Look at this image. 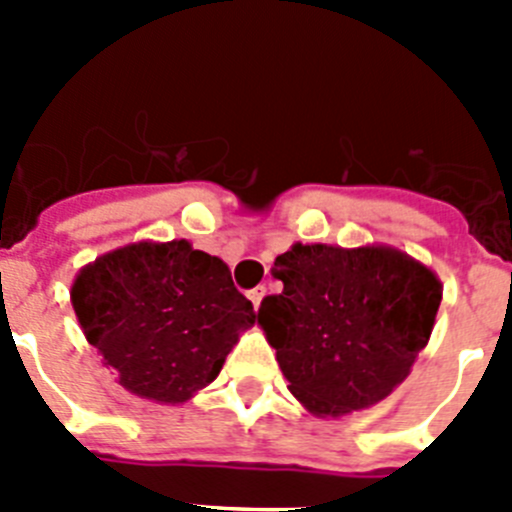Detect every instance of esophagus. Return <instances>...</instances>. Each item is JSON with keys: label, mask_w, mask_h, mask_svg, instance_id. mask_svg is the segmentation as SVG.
<instances>
[{"label": "esophagus", "mask_w": 512, "mask_h": 512, "mask_svg": "<svg viewBox=\"0 0 512 512\" xmlns=\"http://www.w3.org/2000/svg\"><path fill=\"white\" fill-rule=\"evenodd\" d=\"M264 295H266V287H253V289H248V300L253 302V307H259V305H261V300H264Z\"/></svg>", "instance_id": "esophagus-1"}]
</instances>
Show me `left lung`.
Here are the masks:
<instances>
[{"label":"left lung","mask_w":512,"mask_h":512,"mask_svg":"<svg viewBox=\"0 0 512 512\" xmlns=\"http://www.w3.org/2000/svg\"><path fill=\"white\" fill-rule=\"evenodd\" d=\"M271 271L284 292L261 300L259 323L310 413L377 405L431 338L441 282L395 248L295 243Z\"/></svg>","instance_id":"8db88e82"}]
</instances>
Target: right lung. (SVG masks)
<instances>
[{
    "label": "right lung",
    "instance_id": "obj_1",
    "mask_svg": "<svg viewBox=\"0 0 512 512\" xmlns=\"http://www.w3.org/2000/svg\"><path fill=\"white\" fill-rule=\"evenodd\" d=\"M71 302L122 387L156 402H184L210 384L256 323L228 266L187 241L107 253L79 271Z\"/></svg>",
    "mask_w": 512,
    "mask_h": 512
}]
</instances>
